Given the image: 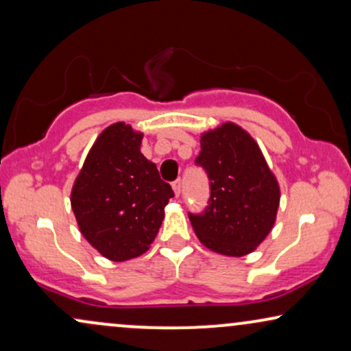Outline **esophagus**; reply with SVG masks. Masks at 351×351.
<instances>
[{"label":"esophagus","mask_w":351,"mask_h":351,"mask_svg":"<svg viewBox=\"0 0 351 351\" xmlns=\"http://www.w3.org/2000/svg\"><path fill=\"white\" fill-rule=\"evenodd\" d=\"M181 186H183V181H181V178H176V180L171 183V188H173V191H175L176 196H180Z\"/></svg>","instance_id":"1"}]
</instances>
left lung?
Wrapping results in <instances>:
<instances>
[{"instance_id":"obj_1","label":"left lung","mask_w":351,"mask_h":351,"mask_svg":"<svg viewBox=\"0 0 351 351\" xmlns=\"http://www.w3.org/2000/svg\"><path fill=\"white\" fill-rule=\"evenodd\" d=\"M196 165L207 173L210 197L202 214H189L194 233L219 254H250L270 233L280 204L259 145L241 126L223 123L201 136Z\"/></svg>"}]
</instances>
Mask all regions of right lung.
<instances>
[{
    "mask_svg": "<svg viewBox=\"0 0 351 351\" xmlns=\"http://www.w3.org/2000/svg\"><path fill=\"white\" fill-rule=\"evenodd\" d=\"M143 136L124 123L101 131L71 191L84 238L114 263L149 250L175 196L155 163L141 154Z\"/></svg>",
    "mask_w": 351,
    "mask_h": 351,
    "instance_id": "obj_1",
    "label": "right lung"
}]
</instances>
